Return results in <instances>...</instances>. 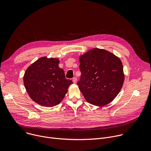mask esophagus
<instances>
[{"label":"esophagus","instance_id":"1","mask_svg":"<svg viewBox=\"0 0 151 151\" xmlns=\"http://www.w3.org/2000/svg\"><path fill=\"white\" fill-rule=\"evenodd\" d=\"M72 81H73V83H76V82H77V78H75V77H74V78H73Z\"/></svg>","mask_w":151,"mask_h":151}]
</instances>
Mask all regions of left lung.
I'll return each mask as SVG.
<instances>
[{"instance_id":"left-lung-1","label":"left lung","mask_w":151,"mask_h":151,"mask_svg":"<svg viewBox=\"0 0 151 151\" xmlns=\"http://www.w3.org/2000/svg\"><path fill=\"white\" fill-rule=\"evenodd\" d=\"M81 78L77 85L85 100L97 106L111 103L124 81L122 64L114 54L93 48L79 57Z\"/></svg>"}]
</instances>
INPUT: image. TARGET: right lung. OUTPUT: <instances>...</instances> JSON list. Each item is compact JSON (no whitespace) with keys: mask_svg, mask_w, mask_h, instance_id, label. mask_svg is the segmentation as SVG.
I'll return each instance as SVG.
<instances>
[{"mask_svg":"<svg viewBox=\"0 0 151 151\" xmlns=\"http://www.w3.org/2000/svg\"><path fill=\"white\" fill-rule=\"evenodd\" d=\"M59 60L41 57L27 69L24 85L30 97L40 106L52 107L58 104L65 96L71 79L65 78L58 67Z\"/></svg>","mask_w":151,"mask_h":151,"instance_id":"right-lung-1","label":"right lung"}]
</instances>
